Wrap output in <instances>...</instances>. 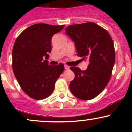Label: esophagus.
<instances>
[{"mask_svg":"<svg viewBox=\"0 0 132 132\" xmlns=\"http://www.w3.org/2000/svg\"><path fill=\"white\" fill-rule=\"evenodd\" d=\"M64 69H65V70H69V69H70V67H69L68 66H67V65H64Z\"/></svg>","mask_w":132,"mask_h":132,"instance_id":"1","label":"esophagus"}]
</instances>
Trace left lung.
Listing matches in <instances>:
<instances>
[{
    "instance_id": "1",
    "label": "left lung",
    "mask_w": 132,
    "mask_h": 132,
    "mask_svg": "<svg viewBox=\"0 0 132 132\" xmlns=\"http://www.w3.org/2000/svg\"><path fill=\"white\" fill-rule=\"evenodd\" d=\"M66 34L75 43L77 55L89 62L85 71L70 68L75 73L70 91L78 99H93L103 91L111 77L115 63L112 39L105 29L93 22L70 25Z\"/></svg>"
}]
</instances>
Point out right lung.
<instances>
[{"mask_svg": "<svg viewBox=\"0 0 132 132\" xmlns=\"http://www.w3.org/2000/svg\"><path fill=\"white\" fill-rule=\"evenodd\" d=\"M64 27L37 23L25 29L16 39L12 52L13 72L22 89L33 99L48 97L64 71L62 63L51 66L47 61L52 38Z\"/></svg>", "mask_w": 132, "mask_h": 132, "instance_id": "1", "label": "right lung"}]
</instances>
